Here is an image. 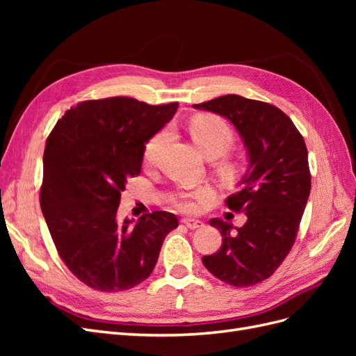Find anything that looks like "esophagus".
Returning a JSON list of instances; mask_svg holds the SVG:
<instances>
[{"instance_id":"obj_1","label":"esophagus","mask_w":356,"mask_h":356,"mask_svg":"<svg viewBox=\"0 0 356 356\" xmlns=\"http://www.w3.org/2000/svg\"><path fill=\"white\" fill-rule=\"evenodd\" d=\"M181 222H182V224H186L190 230H196V229L203 227V222H202V221H199V220H193V218H182V220H181Z\"/></svg>"}]
</instances>
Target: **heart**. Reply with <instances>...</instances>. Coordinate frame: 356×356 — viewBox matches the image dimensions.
<instances>
[{"label":"heart","mask_w":356,"mask_h":356,"mask_svg":"<svg viewBox=\"0 0 356 356\" xmlns=\"http://www.w3.org/2000/svg\"><path fill=\"white\" fill-rule=\"evenodd\" d=\"M188 132L191 139L204 156L227 153L233 145L234 134L230 124L224 118L213 114H197L188 122ZM168 141V131H160L148 139L144 157L147 163H154L161 148ZM212 196V190L202 186L193 190L181 191L174 197V204L181 211L196 212L202 204Z\"/></svg>","instance_id":"b5f03b06"}]
</instances>
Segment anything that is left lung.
<instances>
[{
  "mask_svg": "<svg viewBox=\"0 0 356 356\" xmlns=\"http://www.w3.org/2000/svg\"><path fill=\"white\" fill-rule=\"evenodd\" d=\"M193 106L230 120L248 153L241 190L225 200L248 220L236 232L220 218L209 221L222 243L215 254L202 257L203 266L229 285H255L275 273L296 242L310 195L305 139L285 113L267 102L225 95Z\"/></svg>",
  "mask_w": 356,
  "mask_h": 356,
  "instance_id": "8db88e82",
  "label": "left lung"
}]
</instances>
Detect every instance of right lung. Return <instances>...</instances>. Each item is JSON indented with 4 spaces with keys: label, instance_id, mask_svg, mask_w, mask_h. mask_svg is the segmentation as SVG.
<instances>
[{
    "label": "right lung",
    "instance_id": "1",
    "mask_svg": "<svg viewBox=\"0 0 356 356\" xmlns=\"http://www.w3.org/2000/svg\"><path fill=\"white\" fill-rule=\"evenodd\" d=\"M178 102L148 105L126 96L84 101L53 127L42 156L41 211L71 273L102 293L131 289L152 275L174 213L117 220L127 179L141 174L145 144Z\"/></svg>",
    "mask_w": 356,
    "mask_h": 356
}]
</instances>
